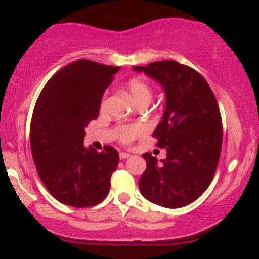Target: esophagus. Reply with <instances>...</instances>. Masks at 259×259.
Instances as JSON below:
<instances>
[{"mask_svg": "<svg viewBox=\"0 0 259 259\" xmlns=\"http://www.w3.org/2000/svg\"><path fill=\"white\" fill-rule=\"evenodd\" d=\"M119 157H120V159H127V158L131 157V154H128V153L122 152V153H120V154H119Z\"/></svg>", "mask_w": 259, "mask_h": 259, "instance_id": "obj_1", "label": "esophagus"}]
</instances>
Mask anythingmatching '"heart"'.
<instances>
[{
	"mask_svg": "<svg viewBox=\"0 0 259 259\" xmlns=\"http://www.w3.org/2000/svg\"><path fill=\"white\" fill-rule=\"evenodd\" d=\"M128 95L134 100L136 105L145 102L149 104L153 97V89L149 84L143 79H131L127 84ZM105 104V101H104ZM146 132V127L144 124H123L116 128V139L119 143L131 144L137 137L143 136Z\"/></svg>",
	"mask_w": 259,
	"mask_h": 259,
	"instance_id": "1",
	"label": "heart"
}]
</instances>
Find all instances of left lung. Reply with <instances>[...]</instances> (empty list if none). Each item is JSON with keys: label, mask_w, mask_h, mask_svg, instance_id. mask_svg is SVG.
<instances>
[{"label": "left lung", "mask_w": 259, "mask_h": 259, "mask_svg": "<svg viewBox=\"0 0 259 259\" xmlns=\"http://www.w3.org/2000/svg\"><path fill=\"white\" fill-rule=\"evenodd\" d=\"M134 70L159 81L166 93L163 118L153 137L167 157L159 163L150 153L143 155L140 192L159 206H187L206 191L218 167L223 127L217 98L200 72L179 62L157 61Z\"/></svg>", "instance_id": "left-lung-1"}]
</instances>
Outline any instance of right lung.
Here are the masks:
<instances>
[{"instance_id": "add662e5", "label": "right lung", "mask_w": 259, "mask_h": 259, "mask_svg": "<svg viewBox=\"0 0 259 259\" xmlns=\"http://www.w3.org/2000/svg\"><path fill=\"white\" fill-rule=\"evenodd\" d=\"M119 68L75 61L48 80L36 101L29 130L32 158L50 194L68 206H95L109 194L118 152L113 146L101 153L85 148L84 136Z\"/></svg>"}]
</instances>
